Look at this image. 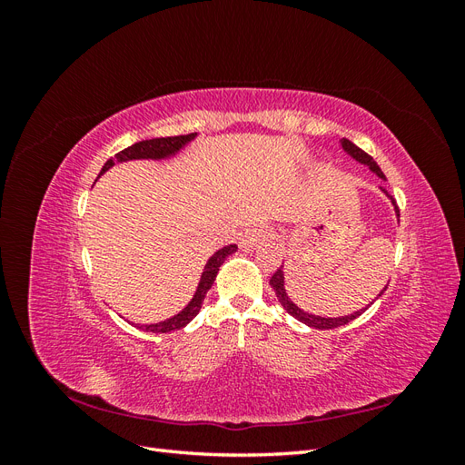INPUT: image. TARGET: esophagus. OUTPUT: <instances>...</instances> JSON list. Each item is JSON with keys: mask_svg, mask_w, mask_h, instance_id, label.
I'll return each mask as SVG.
<instances>
[{"mask_svg": "<svg viewBox=\"0 0 465 465\" xmlns=\"http://www.w3.org/2000/svg\"><path fill=\"white\" fill-rule=\"evenodd\" d=\"M267 238H270V231H267L265 227H252V229H246L244 234L241 236V248L244 252H254L256 248H260Z\"/></svg>", "mask_w": 465, "mask_h": 465, "instance_id": "34e87169", "label": "esophagus"}]
</instances>
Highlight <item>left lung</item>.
Instances as JSON below:
<instances>
[{
  "mask_svg": "<svg viewBox=\"0 0 465 465\" xmlns=\"http://www.w3.org/2000/svg\"><path fill=\"white\" fill-rule=\"evenodd\" d=\"M341 147H343V151L349 154L351 159H355V161H357V163H361V164H367L378 178L386 180L384 173L380 171V166L376 164V161L371 157L369 153H364V151H362V149H359L355 143H351L349 139H341ZM380 190H382V192L388 195L390 202H391V205H393V209H396V217H400V209H398V205H396V200H393L391 195H390L382 186H380ZM270 285L273 287V291H275V294H277V299H279L281 306H283L285 311H287L292 318H297L299 322L306 323V326L316 328V330H333V328L345 326V323H349L351 320L359 318V316H361L364 311H367V308L372 304V302H371L367 308H361V311H357V312H353V314H349V316H340V318H326V316H316V314H311V312H304L302 308H299L297 304H294V302L289 299L287 289H285V272H283V265H281L279 270L272 275V279H270ZM386 289H388V285H386L382 291H380L378 297H382ZM378 297H376V299H378Z\"/></svg>",
  "mask_w": 465,
  "mask_h": 465,
  "instance_id": "8db88e82",
  "label": "left lung"
}]
</instances>
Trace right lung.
<instances>
[{
	"instance_id": "add662e5",
	"label": "right lung",
	"mask_w": 465,
	"mask_h": 465,
	"mask_svg": "<svg viewBox=\"0 0 465 465\" xmlns=\"http://www.w3.org/2000/svg\"><path fill=\"white\" fill-rule=\"evenodd\" d=\"M195 135H198V134L174 135V137H154V139H145V142L134 143L128 149L116 153L112 159H108L103 166L101 174L106 173L108 168H112L116 163H128V161H139V159L163 161V159H168V157H174L176 153H180L190 142H193ZM236 250H238L236 244H229V246L217 250L215 254L207 260V263L203 267V273L200 277L198 289H195L193 297L186 304V308H182L178 314H174L173 318H168L164 322H159V323H135V328L145 330V331H153V333H168V331H176V330L184 328L186 323H190L202 311L203 299H205L207 291L211 289V285L215 283L219 267L224 263V260H227L231 254H234Z\"/></svg>"
}]
</instances>
